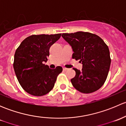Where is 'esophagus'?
Masks as SVG:
<instances>
[{
    "label": "esophagus",
    "instance_id": "esophagus-1",
    "mask_svg": "<svg viewBox=\"0 0 126 126\" xmlns=\"http://www.w3.org/2000/svg\"><path fill=\"white\" fill-rule=\"evenodd\" d=\"M63 71H67L68 69V68H63Z\"/></svg>",
    "mask_w": 126,
    "mask_h": 126
}]
</instances>
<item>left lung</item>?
Returning <instances> with one entry per match:
<instances>
[{
	"label": "left lung",
	"instance_id": "left-lung-1",
	"mask_svg": "<svg viewBox=\"0 0 126 126\" xmlns=\"http://www.w3.org/2000/svg\"><path fill=\"white\" fill-rule=\"evenodd\" d=\"M63 39L72 47V58L79 60L82 71L74 68L76 76L71 80L73 87L83 93L97 91L105 83L111 58L107 45L102 38L89 32L63 33Z\"/></svg>",
	"mask_w": 126,
	"mask_h": 126
}]
</instances>
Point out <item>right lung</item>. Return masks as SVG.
Listing matches in <instances>:
<instances>
[{"instance_id": "add662e5", "label": "right lung", "mask_w": 126, "mask_h": 126, "mask_svg": "<svg viewBox=\"0 0 126 126\" xmlns=\"http://www.w3.org/2000/svg\"><path fill=\"white\" fill-rule=\"evenodd\" d=\"M62 33L33 35L26 38L15 52L13 68L19 83L30 94L41 96L50 92L63 68L50 69L47 61L49 49Z\"/></svg>"}]
</instances>
